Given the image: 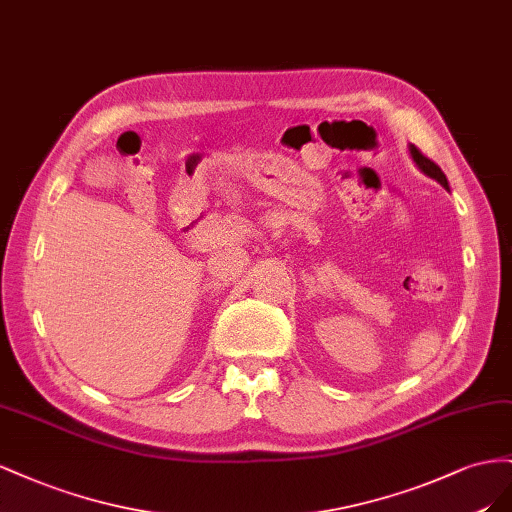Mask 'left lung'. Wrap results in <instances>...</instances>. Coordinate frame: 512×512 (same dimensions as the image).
<instances>
[{"label":"left lung","mask_w":512,"mask_h":512,"mask_svg":"<svg viewBox=\"0 0 512 512\" xmlns=\"http://www.w3.org/2000/svg\"><path fill=\"white\" fill-rule=\"evenodd\" d=\"M407 150H410V156H412V160L416 163V167L425 173V175H429V178H433L435 182H440L446 191H448V180H446V175H444V171L437 167L431 158H427L425 154H422L416 145H407Z\"/></svg>","instance_id":"left-lung-1"}]
</instances>
